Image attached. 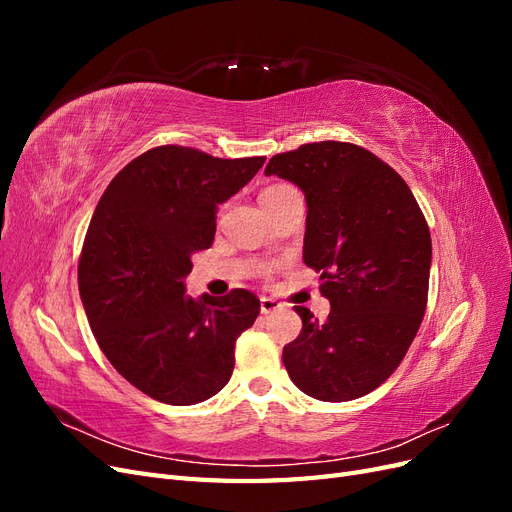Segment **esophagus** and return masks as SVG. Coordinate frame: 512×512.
<instances>
[{
    "mask_svg": "<svg viewBox=\"0 0 512 512\" xmlns=\"http://www.w3.org/2000/svg\"><path fill=\"white\" fill-rule=\"evenodd\" d=\"M282 307V303L280 301H275V299H271V297H262L260 299V312L262 314H273V312H277V309Z\"/></svg>",
    "mask_w": 512,
    "mask_h": 512,
    "instance_id": "34e87169",
    "label": "esophagus"
}]
</instances>
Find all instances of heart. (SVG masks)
Wrapping results in <instances>:
<instances>
[{"label": "heart", "instance_id": "b5f03b06", "mask_svg": "<svg viewBox=\"0 0 512 512\" xmlns=\"http://www.w3.org/2000/svg\"><path fill=\"white\" fill-rule=\"evenodd\" d=\"M271 188H277V185H271ZM271 188H267V190H271Z\"/></svg>", "mask_w": 512, "mask_h": 512}]
</instances>
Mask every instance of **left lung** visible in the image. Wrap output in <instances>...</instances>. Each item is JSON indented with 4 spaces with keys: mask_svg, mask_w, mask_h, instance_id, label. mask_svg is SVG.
<instances>
[{
    "mask_svg": "<svg viewBox=\"0 0 512 512\" xmlns=\"http://www.w3.org/2000/svg\"><path fill=\"white\" fill-rule=\"evenodd\" d=\"M307 200L303 262L331 303L318 322L307 307L284 365L320 401L363 397L389 378L421 327L431 235L408 183L374 153L339 141L277 153L265 168Z\"/></svg>",
    "mask_w": 512,
    "mask_h": 512,
    "instance_id": "1",
    "label": "left lung"
}]
</instances>
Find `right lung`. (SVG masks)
Segmentation results:
<instances>
[{
  "mask_svg": "<svg viewBox=\"0 0 512 512\" xmlns=\"http://www.w3.org/2000/svg\"><path fill=\"white\" fill-rule=\"evenodd\" d=\"M265 160L153 147L119 170L91 218L79 260L91 331L119 374L162 404L192 406L222 391L237 337L260 312L243 288L192 299L183 277L192 254L213 243L218 205Z\"/></svg>",
  "mask_w": 512,
  "mask_h": 512,
  "instance_id": "1",
  "label": "right lung"
}]
</instances>
